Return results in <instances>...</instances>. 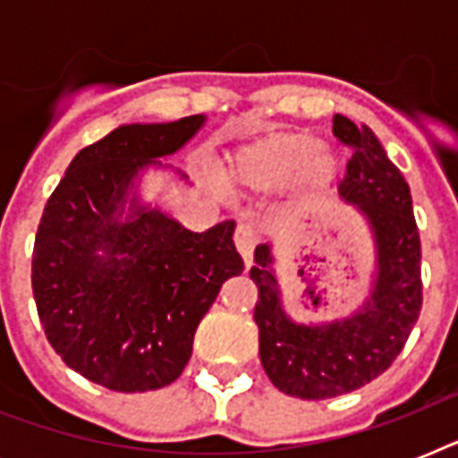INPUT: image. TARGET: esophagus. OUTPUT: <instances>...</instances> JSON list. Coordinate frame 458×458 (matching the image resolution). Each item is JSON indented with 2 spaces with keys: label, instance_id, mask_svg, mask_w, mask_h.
<instances>
[{
  "label": "esophagus",
  "instance_id": "esophagus-1",
  "mask_svg": "<svg viewBox=\"0 0 458 458\" xmlns=\"http://www.w3.org/2000/svg\"><path fill=\"white\" fill-rule=\"evenodd\" d=\"M259 244V230L254 223L250 221H240L235 230V247L242 257L244 266H251V259H254V250Z\"/></svg>",
  "mask_w": 458,
  "mask_h": 458
}]
</instances>
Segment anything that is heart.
Listing matches in <instances>:
<instances>
[{
  "label": "heart",
  "mask_w": 458,
  "mask_h": 458,
  "mask_svg": "<svg viewBox=\"0 0 458 458\" xmlns=\"http://www.w3.org/2000/svg\"><path fill=\"white\" fill-rule=\"evenodd\" d=\"M340 154L309 131H278L237 149L230 173L247 192H276L297 178L306 192H323L342 175Z\"/></svg>",
  "instance_id": "heart-1"
}]
</instances>
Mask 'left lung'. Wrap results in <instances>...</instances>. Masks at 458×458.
Returning <instances> with one entry per match:
<instances>
[{
    "label": "left lung",
    "instance_id": "left-lung-1",
    "mask_svg": "<svg viewBox=\"0 0 458 458\" xmlns=\"http://www.w3.org/2000/svg\"><path fill=\"white\" fill-rule=\"evenodd\" d=\"M333 132L354 147L340 197L361 216L373 244L366 297L335 318L300 320L287 311L273 244H259L250 271L259 287L254 320L266 376L300 399L347 394L390 369L423 301L420 240L404 175L369 125L356 128L335 114Z\"/></svg>",
    "mask_w": 458,
    "mask_h": 458
}]
</instances>
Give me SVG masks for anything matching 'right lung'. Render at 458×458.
<instances>
[{"instance_id": "obj_1", "label": "right lung", "mask_w": 458, "mask_h": 458, "mask_svg": "<svg viewBox=\"0 0 458 458\" xmlns=\"http://www.w3.org/2000/svg\"><path fill=\"white\" fill-rule=\"evenodd\" d=\"M207 116L125 123L75 154L47 201L32 250V294L54 352L114 392L171 385L192 356L194 330L221 285L244 268L223 221L192 233L142 180L164 171Z\"/></svg>"}]
</instances>
